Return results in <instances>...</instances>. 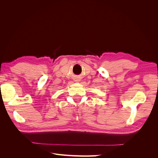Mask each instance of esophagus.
I'll return each instance as SVG.
<instances>
[{"label":"esophagus","instance_id":"1","mask_svg":"<svg viewBox=\"0 0 158 158\" xmlns=\"http://www.w3.org/2000/svg\"><path fill=\"white\" fill-rule=\"evenodd\" d=\"M75 81H76V82H79L80 79H76V80H75Z\"/></svg>","mask_w":158,"mask_h":158}]
</instances>
